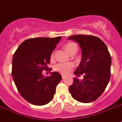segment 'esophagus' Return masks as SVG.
<instances>
[{"instance_id":"esophagus-1","label":"esophagus","mask_w":122,"mask_h":122,"mask_svg":"<svg viewBox=\"0 0 122 122\" xmlns=\"http://www.w3.org/2000/svg\"><path fill=\"white\" fill-rule=\"evenodd\" d=\"M61 76H62V79H64L65 78H66V75H61Z\"/></svg>"}]
</instances>
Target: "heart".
I'll return each instance as SVG.
<instances>
[{"instance_id": "heart-1", "label": "heart", "mask_w": 122, "mask_h": 122, "mask_svg": "<svg viewBox=\"0 0 122 122\" xmlns=\"http://www.w3.org/2000/svg\"><path fill=\"white\" fill-rule=\"evenodd\" d=\"M65 48L67 51L70 53L75 50H77V46L74 42H69L65 46ZM53 57V54L51 55V58ZM74 67V64L72 62H60L55 64L54 66V70L62 74H67L72 71Z\"/></svg>"}]
</instances>
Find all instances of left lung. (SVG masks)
Listing matches in <instances>:
<instances>
[{"label":"left lung","instance_id":"8db88e82","mask_svg":"<svg viewBox=\"0 0 122 122\" xmlns=\"http://www.w3.org/2000/svg\"><path fill=\"white\" fill-rule=\"evenodd\" d=\"M69 39L76 41L82 52L81 61L74 72L83 75V80L73 78L69 92L75 100L91 103L103 94L111 77V57L107 47L100 38L91 35H73Z\"/></svg>","mask_w":122,"mask_h":122}]
</instances>
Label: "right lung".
I'll use <instances>...</instances> for the list:
<instances>
[{"label":"right lung","mask_w":122,"mask_h":122,"mask_svg":"<svg viewBox=\"0 0 122 122\" xmlns=\"http://www.w3.org/2000/svg\"><path fill=\"white\" fill-rule=\"evenodd\" d=\"M61 39V36L28 39L14 53L11 72L13 80L21 96L33 105L42 106L49 103L62 80L58 72H51L50 76L46 77L42 72L48 71L51 53Z\"/></svg>","instance_id":"1"}]
</instances>
